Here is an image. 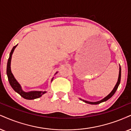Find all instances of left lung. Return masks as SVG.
<instances>
[{"instance_id":"left-lung-1","label":"left lung","mask_w":131,"mask_h":131,"mask_svg":"<svg viewBox=\"0 0 131 131\" xmlns=\"http://www.w3.org/2000/svg\"><path fill=\"white\" fill-rule=\"evenodd\" d=\"M120 80H121V67L120 66V68H119V75H118V81H117V83L116 84V85H115V87H114V88L113 89V90L111 91V92L109 93V95H107V96H106V97H104L103 99H102L101 100H100V101H96V102H92V101H86V100H83V99H81L80 98V100H82V101H84V102H85V103H88V104H100V103H103V102H104V101H106L107 100H109V98H111L113 95H114V93H115L116 90L118 89V87L119 84H120Z\"/></svg>"}]
</instances>
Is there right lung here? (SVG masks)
<instances>
[{"label": "right lung", "mask_w": 131, "mask_h": 131, "mask_svg": "<svg viewBox=\"0 0 131 131\" xmlns=\"http://www.w3.org/2000/svg\"><path fill=\"white\" fill-rule=\"evenodd\" d=\"M17 44L13 47V48L11 50L10 54H9V56L8 60L7 62V67H6V74H7L8 78V81L9 84L11 86V88L13 89V90L16 92L19 93L22 97L27 100H34L36 98H38L42 96V95L44 94L47 92V91H35V90H32V91L29 92H25L24 90H22V87L20 84H19L17 81L14 78V75H13L12 72L11 70V57H12V54L14 52V49H15L16 47H17ZM58 72L54 74L56 75ZM53 80V78L51 79V82Z\"/></svg>", "instance_id": "1"}]
</instances>
